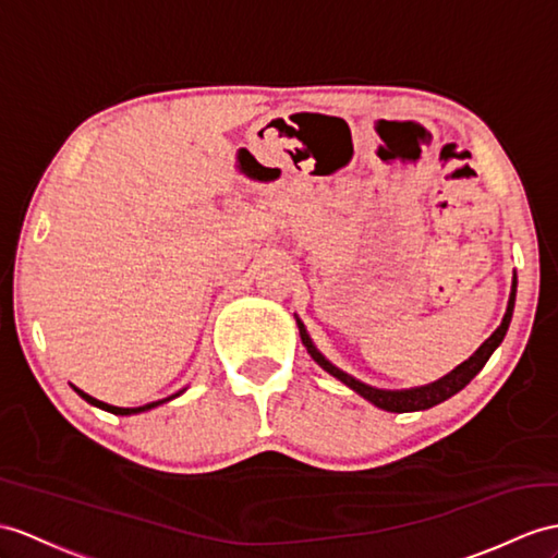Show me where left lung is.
<instances>
[{
	"label": "left lung",
	"mask_w": 558,
	"mask_h": 558,
	"mask_svg": "<svg viewBox=\"0 0 558 558\" xmlns=\"http://www.w3.org/2000/svg\"><path fill=\"white\" fill-rule=\"evenodd\" d=\"M515 275L511 279V293H509V305H507V312H505V319H501V324L497 326V329L493 331V336L487 338V341L473 352V355L469 360L461 362L459 366H454V369L450 374H445L442 378H438V381L433 384H426V386H416V388H402V390H386V388H376V386H369V384H362L360 378L350 376L348 372L338 369V366L333 362L326 360L322 352L317 350V345L312 343V338L305 329V324L301 319H295L298 324V331H301V341L303 345L307 348L310 357L315 360L322 369L326 374H331L333 378H338V381L345 384L348 388H352L357 392V396H362L364 400H369L372 404H376L378 410H386V412H421V410H430V407H436L440 402H445L447 398L457 396V392L461 388H466L471 384V378L478 374L485 362L490 360L493 352L499 348V343L505 341L507 336V329L511 324V315H513V303H515Z\"/></svg>",
	"instance_id": "8db88e82"
}]
</instances>
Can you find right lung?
<instances>
[{"label":"right lung","instance_id":"obj_1","mask_svg":"<svg viewBox=\"0 0 558 558\" xmlns=\"http://www.w3.org/2000/svg\"><path fill=\"white\" fill-rule=\"evenodd\" d=\"M71 388L77 392L80 398H83L85 402H89V404H94V407H99V410H104V412H111V414H118V416H130V414H142V412H148V410H154V407H158V404H166V402H170V400H174V398H180L182 392L186 390V388H182V390H177V392H172V396H168V398H162V400H156V402H148V404H142V407H116V404H108V402H101V400H97V398H92V396H87L85 390H80L77 386H73L71 384Z\"/></svg>","mask_w":558,"mask_h":558}]
</instances>
